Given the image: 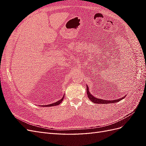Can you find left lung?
<instances>
[{
	"label": "left lung",
	"mask_w": 146,
	"mask_h": 146,
	"mask_svg": "<svg viewBox=\"0 0 146 146\" xmlns=\"http://www.w3.org/2000/svg\"><path fill=\"white\" fill-rule=\"evenodd\" d=\"M86 91H87V95L88 98L90 99V100H91L92 102H94L95 104H111V103H116L117 102L121 100L122 99H123V98H125V96H123V98H122L121 99H118L116 100H104V99H98L96 98L95 97H94L92 96L90 92L89 91V88H88V86H86Z\"/></svg>",
	"instance_id": "left-lung-1"
}]
</instances>
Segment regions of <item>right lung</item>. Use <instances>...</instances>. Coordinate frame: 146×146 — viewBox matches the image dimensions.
Instances as JSON below:
<instances>
[{"instance_id": "obj_1", "label": "right lung", "mask_w": 146, "mask_h": 146, "mask_svg": "<svg viewBox=\"0 0 146 146\" xmlns=\"http://www.w3.org/2000/svg\"><path fill=\"white\" fill-rule=\"evenodd\" d=\"M64 99V96L62 98H61L60 100L57 101L56 102H55V103H53V104H49V105H44V107H53V106H56L57 105L58 106L59 104H60L61 103V102H62L63 99Z\"/></svg>"}]
</instances>
